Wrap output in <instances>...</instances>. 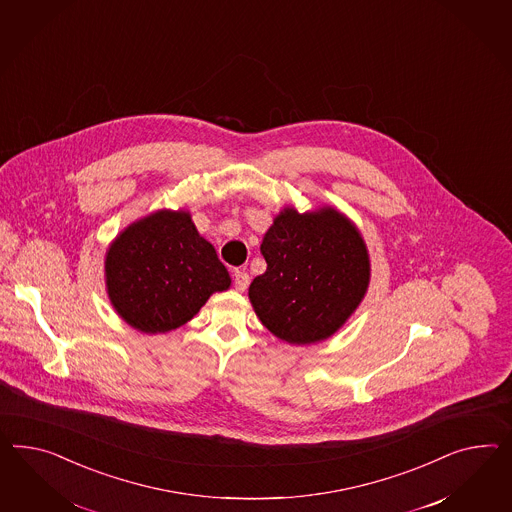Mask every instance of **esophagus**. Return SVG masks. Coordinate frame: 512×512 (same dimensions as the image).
<instances>
[{"instance_id": "esophagus-1", "label": "esophagus", "mask_w": 512, "mask_h": 512, "mask_svg": "<svg viewBox=\"0 0 512 512\" xmlns=\"http://www.w3.org/2000/svg\"><path fill=\"white\" fill-rule=\"evenodd\" d=\"M249 285L248 272L244 270H236L235 272V287L236 291H246Z\"/></svg>"}]
</instances>
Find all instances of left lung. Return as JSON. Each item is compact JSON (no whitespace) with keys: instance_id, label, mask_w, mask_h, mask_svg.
I'll return each instance as SVG.
<instances>
[{"instance_id":"obj_1","label":"left lung","mask_w":512,"mask_h":512,"mask_svg":"<svg viewBox=\"0 0 512 512\" xmlns=\"http://www.w3.org/2000/svg\"><path fill=\"white\" fill-rule=\"evenodd\" d=\"M266 272L249 285L257 317L291 345L337 332L369 285V255L358 229L333 208L283 210L261 244Z\"/></svg>"}]
</instances>
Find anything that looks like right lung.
Returning a JSON list of instances; mask_svg holds the SVG:
<instances>
[{"instance_id": "1", "label": "right lung", "mask_w": 512, "mask_h": 512, "mask_svg": "<svg viewBox=\"0 0 512 512\" xmlns=\"http://www.w3.org/2000/svg\"><path fill=\"white\" fill-rule=\"evenodd\" d=\"M111 304L145 333L175 330L231 285L216 249L186 212L160 210L117 236L106 257Z\"/></svg>"}]
</instances>
